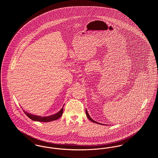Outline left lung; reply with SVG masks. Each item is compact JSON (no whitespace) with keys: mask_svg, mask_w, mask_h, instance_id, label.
I'll list each match as a JSON object with an SVG mask.
<instances>
[{"mask_svg":"<svg viewBox=\"0 0 158 158\" xmlns=\"http://www.w3.org/2000/svg\"><path fill=\"white\" fill-rule=\"evenodd\" d=\"M86 116L88 117V118L91 121H92L93 123H97V124H100V123H98V122H97V121H95L92 118H90V116H89V114H88V111L86 110Z\"/></svg>","mask_w":158,"mask_h":158,"instance_id":"left-lung-1","label":"left lung"}]
</instances>
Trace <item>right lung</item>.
Instances as JSON below:
<instances>
[{"instance_id": "add662e5", "label": "right lung", "mask_w": 158, "mask_h": 158, "mask_svg": "<svg viewBox=\"0 0 158 158\" xmlns=\"http://www.w3.org/2000/svg\"><path fill=\"white\" fill-rule=\"evenodd\" d=\"M63 106L58 113H56L54 115H50V116H47V117H41V116L33 115V114H31L25 111L24 110H23V112L27 115V116H28L32 120L36 121H41V122H49V121L56 120H57L58 118H60V117L61 116L62 114H63Z\"/></svg>"}]
</instances>
